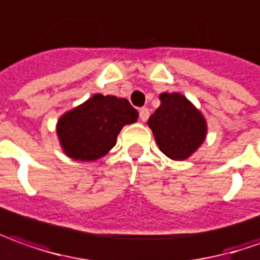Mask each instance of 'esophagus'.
Instances as JSON below:
<instances>
[{
	"mask_svg": "<svg viewBox=\"0 0 260 260\" xmlns=\"http://www.w3.org/2000/svg\"><path fill=\"white\" fill-rule=\"evenodd\" d=\"M139 118H141V121H146L148 118H149V109L148 108H141L139 109Z\"/></svg>",
	"mask_w": 260,
	"mask_h": 260,
	"instance_id": "obj_1",
	"label": "esophagus"
}]
</instances>
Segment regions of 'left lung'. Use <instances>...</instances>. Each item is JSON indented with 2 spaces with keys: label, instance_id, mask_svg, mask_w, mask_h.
I'll return each instance as SVG.
<instances>
[{
  "label": "left lung",
  "instance_id": "1",
  "mask_svg": "<svg viewBox=\"0 0 260 260\" xmlns=\"http://www.w3.org/2000/svg\"><path fill=\"white\" fill-rule=\"evenodd\" d=\"M159 100V108L151 115L148 126L168 158L186 159L205 141L206 121L201 111L181 93L164 92Z\"/></svg>",
  "mask_w": 260,
  "mask_h": 260
}]
</instances>
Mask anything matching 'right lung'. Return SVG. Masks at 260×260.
<instances>
[{"mask_svg": "<svg viewBox=\"0 0 260 260\" xmlns=\"http://www.w3.org/2000/svg\"><path fill=\"white\" fill-rule=\"evenodd\" d=\"M137 119L138 111L125 98L95 93L59 118L56 135L65 155L89 162L107 155L123 126Z\"/></svg>", "mask_w": 260, "mask_h": 260, "instance_id": "right-lung-1", "label": "right lung"}]
</instances>
